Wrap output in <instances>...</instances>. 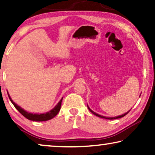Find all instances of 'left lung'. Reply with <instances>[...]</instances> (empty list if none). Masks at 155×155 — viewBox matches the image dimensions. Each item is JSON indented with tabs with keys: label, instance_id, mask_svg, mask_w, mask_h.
Wrapping results in <instances>:
<instances>
[{
	"label": "left lung",
	"instance_id": "left-lung-1",
	"mask_svg": "<svg viewBox=\"0 0 155 155\" xmlns=\"http://www.w3.org/2000/svg\"><path fill=\"white\" fill-rule=\"evenodd\" d=\"M87 108H88V109H89V110L90 111H91L92 114H93L94 115H95L96 116H98V117H101V118H105V119H108V120H114V119H117V118H120V117H124V115H126L127 114H128V113L130 111V110H129V111H127V113H125V114H122V115H119V116H116V117H105V116H103V115H99V114H96L95 112H94L93 110H92L91 108H89V107L88 106H87Z\"/></svg>",
	"mask_w": 155,
	"mask_h": 155
}]
</instances>
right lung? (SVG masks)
Returning <instances> with one entry per match:
<instances>
[{
    "mask_svg": "<svg viewBox=\"0 0 155 155\" xmlns=\"http://www.w3.org/2000/svg\"><path fill=\"white\" fill-rule=\"evenodd\" d=\"M8 96L11 101V102L13 104V105L15 106V107L17 108V109L18 110V112H19L21 114H22L25 117H26L27 119L30 120L36 121V122L47 121V120H48L52 119L53 117H54L55 115L58 114L60 110H61V103H62V100H63V98H62L61 101L58 103V104L55 106V107L53 108V109L49 110L48 112H47L46 114H32V113L27 112L26 110H24L22 108H21L19 106H18L17 104H15V102H14L11 99L10 94H8Z\"/></svg>",
    "mask_w": 155,
    "mask_h": 155,
    "instance_id": "1",
    "label": "right lung"
}]
</instances>
